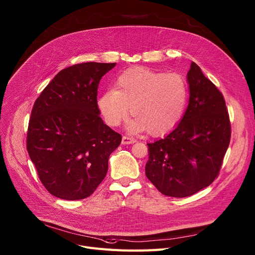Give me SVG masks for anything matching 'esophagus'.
Instances as JSON below:
<instances>
[{
    "instance_id": "obj_1",
    "label": "esophagus",
    "mask_w": 255,
    "mask_h": 255,
    "mask_svg": "<svg viewBox=\"0 0 255 255\" xmlns=\"http://www.w3.org/2000/svg\"><path fill=\"white\" fill-rule=\"evenodd\" d=\"M136 140L133 138V137H130V136H123L122 138V143L123 144H130V143H134Z\"/></svg>"
}]
</instances>
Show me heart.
Listing matches in <instances>:
<instances>
[{"mask_svg": "<svg viewBox=\"0 0 255 255\" xmlns=\"http://www.w3.org/2000/svg\"><path fill=\"white\" fill-rule=\"evenodd\" d=\"M187 100L188 87L180 74L132 68L118 77L116 89L102 94L98 106L110 126L122 123L130 107L135 117L128 125L131 131L148 130L152 135H160L178 125Z\"/></svg>", "mask_w": 255, "mask_h": 255, "instance_id": "1", "label": "heart"}]
</instances>
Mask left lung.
<instances>
[{"label": "left lung", "instance_id": "left-lung-1", "mask_svg": "<svg viewBox=\"0 0 255 255\" xmlns=\"http://www.w3.org/2000/svg\"><path fill=\"white\" fill-rule=\"evenodd\" d=\"M189 104L179 125L149 146L145 176L164 195L190 196L213 183L231 141L222 93L192 62Z\"/></svg>", "mask_w": 255, "mask_h": 255}]
</instances>
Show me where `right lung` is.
<instances>
[{
    "label": "right lung",
    "mask_w": 255,
    "mask_h": 255,
    "mask_svg": "<svg viewBox=\"0 0 255 255\" xmlns=\"http://www.w3.org/2000/svg\"><path fill=\"white\" fill-rule=\"evenodd\" d=\"M116 63L61 70L36 99L26 149L46 190L62 199L90 196L103 181L122 136L103 123L97 104L102 76Z\"/></svg>",
    "instance_id": "add662e5"
}]
</instances>
